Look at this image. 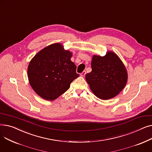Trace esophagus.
Returning <instances> with one entry per match:
<instances>
[{
  "label": "esophagus",
  "instance_id": "esophagus-1",
  "mask_svg": "<svg viewBox=\"0 0 152 152\" xmlns=\"http://www.w3.org/2000/svg\"><path fill=\"white\" fill-rule=\"evenodd\" d=\"M86 74V71H83L82 73H81V76H85Z\"/></svg>",
  "mask_w": 152,
  "mask_h": 152
}]
</instances>
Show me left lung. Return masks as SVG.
<instances>
[{
  "instance_id": "obj_1",
  "label": "left lung",
  "mask_w": 152,
  "mask_h": 152,
  "mask_svg": "<svg viewBox=\"0 0 152 152\" xmlns=\"http://www.w3.org/2000/svg\"><path fill=\"white\" fill-rule=\"evenodd\" d=\"M92 71L86 79L93 93L102 100L113 98L121 92L127 83V74L123 62L113 52L105 56L94 55Z\"/></svg>"
}]
</instances>
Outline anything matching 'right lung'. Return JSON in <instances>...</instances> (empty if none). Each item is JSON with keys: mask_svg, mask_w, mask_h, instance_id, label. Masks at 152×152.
<instances>
[{"mask_svg": "<svg viewBox=\"0 0 152 152\" xmlns=\"http://www.w3.org/2000/svg\"><path fill=\"white\" fill-rule=\"evenodd\" d=\"M71 57L70 52L57 43L44 48L31 60L28 77L32 88L40 97L47 100L56 99L79 76Z\"/></svg>", "mask_w": 152, "mask_h": 152, "instance_id": "right-lung-1", "label": "right lung"}]
</instances>
